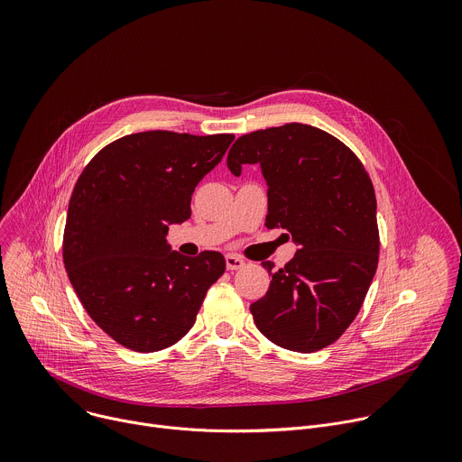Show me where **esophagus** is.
Instances as JSON below:
<instances>
[{
    "label": "esophagus",
    "mask_w": 462,
    "mask_h": 462,
    "mask_svg": "<svg viewBox=\"0 0 462 462\" xmlns=\"http://www.w3.org/2000/svg\"><path fill=\"white\" fill-rule=\"evenodd\" d=\"M225 261H226V269L228 271H239V269L245 267V259H241L239 255H234V254H228L225 257Z\"/></svg>",
    "instance_id": "obj_1"
}]
</instances>
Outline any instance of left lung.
Wrapping results in <instances>:
<instances>
[{
	"label": "left lung",
	"mask_w": 462,
	"mask_h": 462,
	"mask_svg": "<svg viewBox=\"0 0 462 462\" xmlns=\"http://www.w3.org/2000/svg\"><path fill=\"white\" fill-rule=\"evenodd\" d=\"M234 175L259 164L269 184L267 228L300 246L250 305L273 344L314 353L337 342L356 318L378 267L374 188L360 159L337 137L309 124L252 131L228 152Z\"/></svg>",
	"instance_id": "left-lung-1"
}]
</instances>
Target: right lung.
Returning a JSON list of instances; mask_svg holds the SVG:
<instances>
[{
  "label": "right lung",
  "instance_id": "right-lung-1",
  "mask_svg": "<svg viewBox=\"0 0 462 462\" xmlns=\"http://www.w3.org/2000/svg\"><path fill=\"white\" fill-rule=\"evenodd\" d=\"M234 135L143 131L102 148L80 173L63 230V265L91 319L120 346L155 353L195 323L223 276V254L186 257L166 243L191 193Z\"/></svg>",
  "mask_w": 462,
  "mask_h": 462
}]
</instances>
